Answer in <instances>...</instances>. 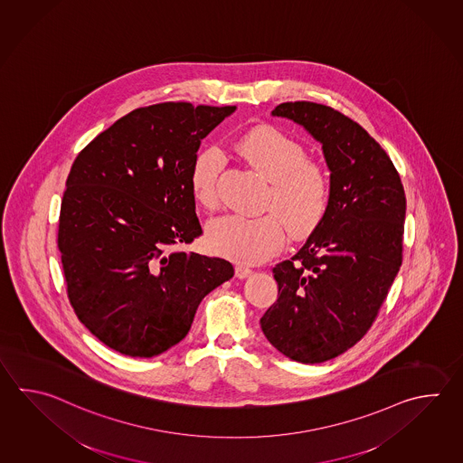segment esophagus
Returning a JSON list of instances; mask_svg holds the SVG:
<instances>
[{"label":"esophagus","instance_id":"esophagus-1","mask_svg":"<svg viewBox=\"0 0 463 463\" xmlns=\"http://www.w3.org/2000/svg\"><path fill=\"white\" fill-rule=\"evenodd\" d=\"M234 272H236L237 279H246V277L252 274V270L249 267H244V265H237Z\"/></svg>","mask_w":463,"mask_h":463}]
</instances>
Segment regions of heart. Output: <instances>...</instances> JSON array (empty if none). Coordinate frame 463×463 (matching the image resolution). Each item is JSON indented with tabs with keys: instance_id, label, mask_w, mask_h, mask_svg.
I'll list each match as a JSON object with an SVG mask.
<instances>
[{
	"instance_id": "heart-1",
	"label": "heart",
	"mask_w": 463,
	"mask_h": 463,
	"mask_svg": "<svg viewBox=\"0 0 463 463\" xmlns=\"http://www.w3.org/2000/svg\"><path fill=\"white\" fill-rule=\"evenodd\" d=\"M236 150L270 183L265 194L264 216L224 214L209 221L206 241L214 254L237 264L254 265L277 254L285 244V227L297 239L310 236L330 208L328 175L308 161L302 145L288 135L260 127L241 137ZM224 155L217 146L198 151L189 171V186L199 204L219 203V175Z\"/></svg>"
}]
</instances>
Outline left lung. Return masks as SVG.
I'll return each instance as SVG.
<instances>
[{
	"label": "left lung",
	"instance_id": "obj_1",
	"mask_svg": "<svg viewBox=\"0 0 463 463\" xmlns=\"http://www.w3.org/2000/svg\"><path fill=\"white\" fill-rule=\"evenodd\" d=\"M272 115L312 133L331 171L326 217L275 265L279 298L260 318L282 354L315 364L354 346L376 320L402 264L406 193L386 151L346 115L305 100Z\"/></svg>",
	"mask_w": 463,
	"mask_h": 463
}]
</instances>
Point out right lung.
I'll list each match as a JSON object with an SVG mask.
<instances>
[{
  "label": "right lung",
  "mask_w": 463,
  "mask_h": 463,
  "mask_svg": "<svg viewBox=\"0 0 463 463\" xmlns=\"http://www.w3.org/2000/svg\"><path fill=\"white\" fill-rule=\"evenodd\" d=\"M234 110L142 107L72 163L57 247L77 318L109 348L133 358L165 353L188 335L201 300L234 275L224 259L180 250L203 234L191 165Z\"/></svg>",
  "instance_id": "1"
}]
</instances>
